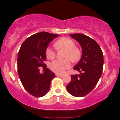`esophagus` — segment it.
Returning <instances> with one entry per match:
<instances>
[{
  "instance_id": "1",
  "label": "esophagus",
  "mask_w": 120,
  "mask_h": 120,
  "mask_svg": "<svg viewBox=\"0 0 120 120\" xmlns=\"http://www.w3.org/2000/svg\"><path fill=\"white\" fill-rule=\"evenodd\" d=\"M56 75L57 77H62L64 76L63 74H56Z\"/></svg>"
}]
</instances>
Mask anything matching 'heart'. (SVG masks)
Returning a JSON list of instances; mask_svg holds the SVG:
<instances>
[{
    "label": "heart",
    "instance_id": "obj_1",
    "mask_svg": "<svg viewBox=\"0 0 120 120\" xmlns=\"http://www.w3.org/2000/svg\"><path fill=\"white\" fill-rule=\"evenodd\" d=\"M55 47L57 49H63L66 50L64 60H56L52 61L50 64V68L52 71L57 73H63L65 71L71 67V62H75L79 60L81 56V51L76 47L75 43L72 40L68 38H61L57 40L54 44ZM46 56L48 59H53L56 56V52L51 47L46 49Z\"/></svg>",
    "mask_w": 120,
    "mask_h": 120
}]
</instances>
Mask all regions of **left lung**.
Masks as SVG:
<instances>
[{"instance_id": "left-lung-1", "label": "left lung", "mask_w": 120, "mask_h": 120, "mask_svg": "<svg viewBox=\"0 0 120 120\" xmlns=\"http://www.w3.org/2000/svg\"><path fill=\"white\" fill-rule=\"evenodd\" d=\"M70 36L81 45V58L73 69L80 73L71 75V81L67 90L71 95L82 97L86 95L98 82L103 71V54L95 40L83 34H71Z\"/></svg>"}]
</instances>
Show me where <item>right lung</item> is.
Returning <instances> with one entry per match:
<instances>
[{
	"label": "right lung",
	"mask_w": 120,
	"mask_h": 120,
	"mask_svg": "<svg viewBox=\"0 0 120 120\" xmlns=\"http://www.w3.org/2000/svg\"><path fill=\"white\" fill-rule=\"evenodd\" d=\"M60 36L42 31L27 38L21 46L17 57L18 73L26 90L31 95L42 97L49 91L54 73L46 68V49L49 43ZM46 68L40 74L39 67Z\"/></svg>",
	"instance_id": "right-lung-1"
}]
</instances>
